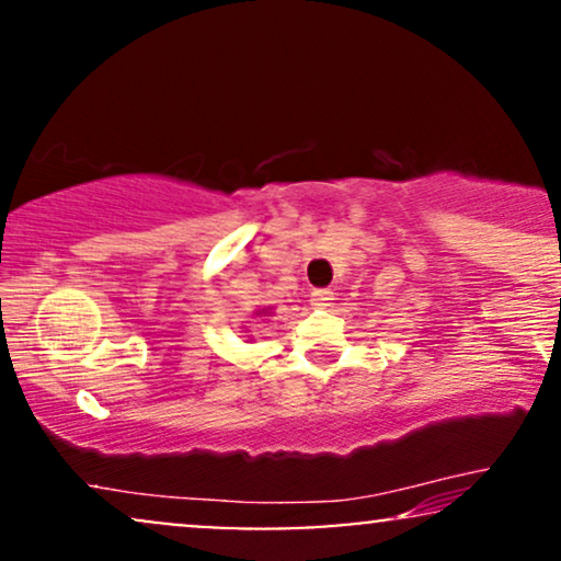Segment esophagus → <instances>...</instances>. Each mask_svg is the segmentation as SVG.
Here are the masks:
<instances>
[{
	"instance_id": "esophagus-1",
	"label": "esophagus",
	"mask_w": 561,
	"mask_h": 561,
	"mask_svg": "<svg viewBox=\"0 0 561 561\" xmlns=\"http://www.w3.org/2000/svg\"><path fill=\"white\" fill-rule=\"evenodd\" d=\"M332 300H334L332 289H313V293H311V306H313V308H327V306H332Z\"/></svg>"
}]
</instances>
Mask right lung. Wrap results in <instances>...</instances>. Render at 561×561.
<instances>
[{"label":"right lung","mask_w":561,"mask_h":561,"mask_svg":"<svg viewBox=\"0 0 561 561\" xmlns=\"http://www.w3.org/2000/svg\"><path fill=\"white\" fill-rule=\"evenodd\" d=\"M266 313H268L266 308H261V311H255V317H266Z\"/></svg>","instance_id":"right-lung-1"}]
</instances>
